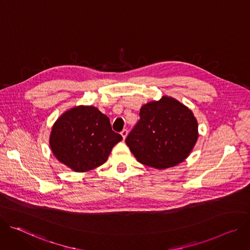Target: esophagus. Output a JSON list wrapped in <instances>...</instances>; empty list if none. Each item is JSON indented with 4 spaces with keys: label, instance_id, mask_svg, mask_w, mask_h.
I'll return each instance as SVG.
<instances>
[{
    "label": "esophagus",
    "instance_id": "obj_1",
    "mask_svg": "<svg viewBox=\"0 0 250 250\" xmlns=\"http://www.w3.org/2000/svg\"><path fill=\"white\" fill-rule=\"evenodd\" d=\"M121 134H122L123 138L125 139V138L126 137V135H127V129H126V128H124V129L121 131Z\"/></svg>",
    "mask_w": 250,
    "mask_h": 250
}]
</instances>
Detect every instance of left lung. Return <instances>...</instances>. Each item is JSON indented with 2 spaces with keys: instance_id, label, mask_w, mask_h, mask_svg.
<instances>
[{
  "instance_id": "obj_1",
  "label": "left lung",
  "mask_w": 250,
  "mask_h": 250,
  "mask_svg": "<svg viewBox=\"0 0 250 250\" xmlns=\"http://www.w3.org/2000/svg\"><path fill=\"white\" fill-rule=\"evenodd\" d=\"M139 121L125 138L138 162L164 169L183 162L198 139L191 110L171 97L142 105Z\"/></svg>"
}]
</instances>
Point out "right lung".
Wrapping results in <instances>:
<instances>
[{
    "instance_id": "right-lung-1",
    "label": "right lung",
    "mask_w": 250,
    "mask_h": 250,
    "mask_svg": "<svg viewBox=\"0 0 250 250\" xmlns=\"http://www.w3.org/2000/svg\"><path fill=\"white\" fill-rule=\"evenodd\" d=\"M123 139L109 118L95 106H75L54 124L49 144L55 157L76 172L94 169L108 159Z\"/></svg>"
}]
</instances>
